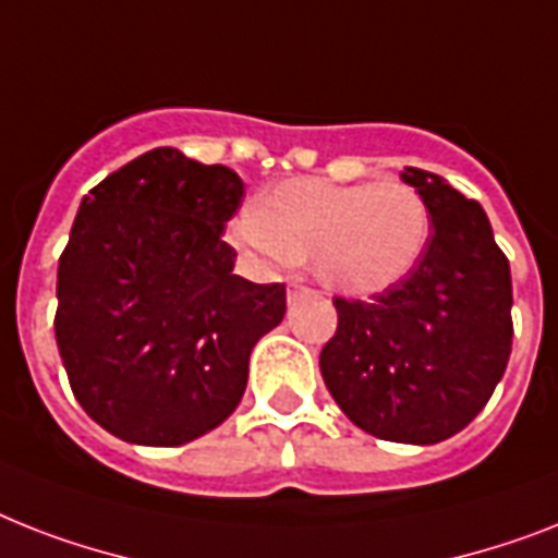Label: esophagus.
Masks as SVG:
<instances>
[{
	"label": "esophagus",
	"instance_id": "34e87169",
	"mask_svg": "<svg viewBox=\"0 0 558 558\" xmlns=\"http://www.w3.org/2000/svg\"><path fill=\"white\" fill-rule=\"evenodd\" d=\"M303 294H310V289L303 287V283H298V280H294V283H289V303H294L298 298H303Z\"/></svg>",
	"mask_w": 558,
	"mask_h": 558
}]
</instances>
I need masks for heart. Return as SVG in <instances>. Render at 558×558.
I'll return each instance as SVG.
<instances>
[{"instance_id": "1", "label": "heart", "mask_w": 558, "mask_h": 558, "mask_svg": "<svg viewBox=\"0 0 558 558\" xmlns=\"http://www.w3.org/2000/svg\"><path fill=\"white\" fill-rule=\"evenodd\" d=\"M238 246L271 266L315 264L326 287L352 298L396 287L418 264L429 238V208L412 185L332 183L301 177L280 183L260 206L240 211Z\"/></svg>"}]
</instances>
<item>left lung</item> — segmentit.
I'll use <instances>...</instances> for the list:
<instances>
[{
	"mask_svg": "<svg viewBox=\"0 0 558 558\" xmlns=\"http://www.w3.org/2000/svg\"><path fill=\"white\" fill-rule=\"evenodd\" d=\"M433 234L418 264L373 301L335 298L320 375L343 415L398 444L456 436L490 401L513 347V283L484 208L433 171H401Z\"/></svg>",
	"mask_w": 558,
	"mask_h": 558,
	"instance_id": "1",
	"label": "left lung"
}]
</instances>
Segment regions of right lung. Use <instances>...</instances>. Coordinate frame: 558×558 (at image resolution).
Returning a JSON list of instances; mask_svg holds the SVG:
<instances>
[{"instance_id": "1", "label": "right lung", "mask_w": 558, "mask_h": 558, "mask_svg": "<svg viewBox=\"0 0 558 558\" xmlns=\"http://www.w3.org/2000/svg\"><path fill=\"white\" fill-rule=\"evenodd\" d=\"M243 180L151 148L80 203L57 271V347L76 401L111 436L180 447L238 410L283 283L234 275L220 234Z\"/></svg>"}]
</instances>
